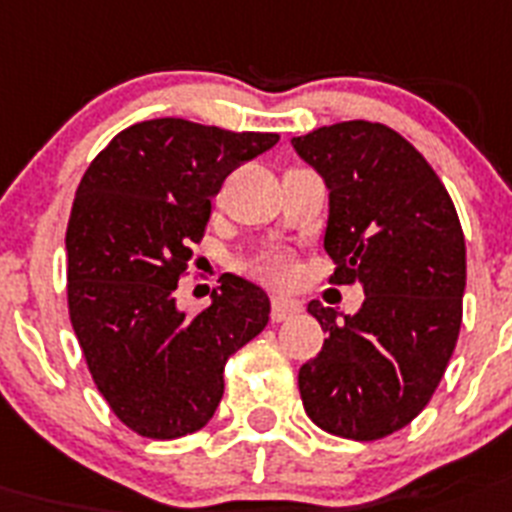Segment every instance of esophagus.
<instances>
[{"label": "esophagus", "instance_id": "1", "mask_svg": "<svg viewBox=\"0 0 512 512\" xmlns=\"http://www.w3.org/2000/svg\"><path fill=\"white\" fill-rule=\"evenodd\" d=\"M302 312V302L294 299V296H286V294H276L270 299V315L273 320L281 322V320H289V317L299 315Z\"/></svg>", "mask_w": 512, "mask_h": 512}]
</instances>
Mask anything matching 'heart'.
Masks as SVG:
<instances>
[{
    "label": "heart",
    "mask_w": 512,
    "mask_h": 512,
    "mask_svg": "<svg viewBox=\"0 0 512 512\" xmlns=\"http://www.w3.org/2000/svg\"><path fill=\"white\" fill-rule=\"evenodd\" d=\"M291 270H294V265H291L289 255H270L260 263V273L270 281H286L291 276Z\"/></svg>",
    "instance_id": "heart-1"
}]
</instances>
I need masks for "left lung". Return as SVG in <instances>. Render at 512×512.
<instances>
[{
  "label": "left lung",
  "mask_w": 512,
  "mask_h": 512,
  "mask_svg": "<svg viewBox=\"0 0 512 512\" xmlns=\"http://www.w3.org/2000/svg\"><path fill=\"white\" fill-rule=\"evenodd\" d=\"M330 192L325 252L362 307L336 320L299 369L312 422L346 440H380L419 416L453 356L463 317L466 242L445 184L414 145L377 122H338L291 140Z\"/></svg>",
  "instance_id": "obj_1"
}]
</instances>
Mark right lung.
Segmentation results:
<instances>
[{
  "label": "right lung",
  "instance_id": "1",
  "mask_svg": "<svg viewBox=\"0 0 512 512\" xmlns=\"http://www.w3.org/2000/svg\"><path fill=\"white\" fill-rule=\"evenodd\" d=\"M276 143V132L148 119L119 132L80 179L67 223L70 320L98 393L137 435L203 429L229 356L268 325V294L231 273L197 315L176 307L174 291L210 197Z\"/></svg>",
  "mask_w": 512,
  "mask_h": 512
}]
</instances>
